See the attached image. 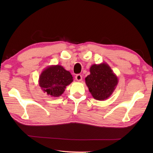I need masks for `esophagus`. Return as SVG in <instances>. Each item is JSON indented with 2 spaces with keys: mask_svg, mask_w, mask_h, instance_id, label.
<instances>
[{
  "mask_svg": "<svg viewBox=\"0 0 153 153\" xmlns=\"http://www.w3.org/2000/svg\"><path fill=\"white\" fill-rule=\"evenodd\" d=\"M76 79L78 82H80V81L82 80V76L81 74H77L76 76Z\"/></svg>",
  "mask_w": 153,
  "mask_h": 153,
  "instance_id": "obj_1",
  "label": "esophagus"
}]
</instances>
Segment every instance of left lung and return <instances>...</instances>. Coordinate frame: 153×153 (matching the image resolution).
Listing matches in <instances>:
<instances>
[{"mask_svg": "<svg viewBox=\"0 0 153 153\" xmlns=\"http://www.w3.org/2000/svg\"><path fill=\"white\" fill-rule=\"evenodd\" d=\"M118 77L106 63L93 64L85 83L94 99L104 100L112 95L118 84Z\"/></svg>", "mask_w": 153, "mask_h": 153, "instance_id": "obj_1", "label": "left lung"}]
</instances>
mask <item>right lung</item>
<instances>
[{
    "mask_svg": "<svg viewBox=\"0 0 153 153\" xmlns=\"http://www.w3.org/2000/svg\"><path fill=\"white\" fill-rule=\"evenodd\" d=\"M73 82L70 71L60 66H51L44 70L39 76V86L52 97H60L66 87Z\"/></svg>",
    "mask_w": 153,
    "mask_h": 153,
    "instance_id": "1",
    "label": "right lung"
}]
</instances>
